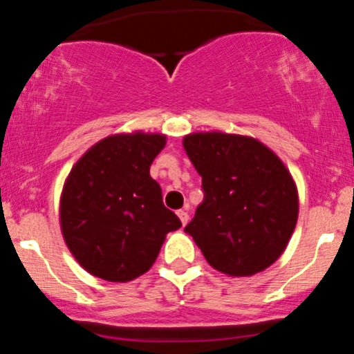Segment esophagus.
Wrapping results in <instances>:
<instances>
[{"instance_id": "esophagus-1", "label": "esophagus", "mask_w": 354, "mask_h": 354, "mask_svg": "<svg viewBox=\"0 0 354 354\" xmlns=\"http://www.w3.org/2000/svg\"><path fill=\"white\" fill-rule=\"evenodd\" d=\"M177 216L180 218L183 225H187V221H189V214H187L186 209H180V211H177Z\"/></svg>"}]
</instances>
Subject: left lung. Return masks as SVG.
<instances>
[{
    "label": "left lung",
    "mask_w": 354,
    "mask_h": 354,
    "mask_svg": "<svg viewBox=\"0 0 354 354\" xmlns=\"http://www.w3.org/2000/svg\"><path fill=\"white\" fill-rule=\"evenodd\" d=\"M184 150L204 192L184 230L205 261L230 277H252L273 264L298 220V192L286 165L261 142L239 134H189Z\"/></svg>",
    "instance_id": "left-lung-1"
}]
</instances>
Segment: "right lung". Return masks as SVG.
Instances as JSON below:
<instances>
[{
    "instance_id": "1",
    "label": "right lung",
    "mask_w": 354,
    "mask_h": 354,
    "mask_svg": "<svg viewBox=\"0 0 354 354\" xmlns=\"http://www.w3.org/2000/svg\"><path fill=\"white\" fill-rule=\"evenodd\" d=\"M162 134H115L74 165L60 202L62 234L84 270L108 282H129L152 268L165 236L180 228L162 204L150 165Z\"/></svg>"
}]
</instances>
